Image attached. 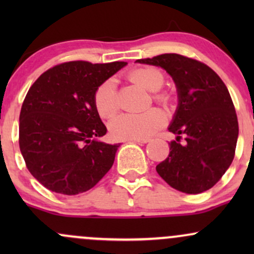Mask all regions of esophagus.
<instances>
[{"label": "esophagus", "mask_w": 254, "mask_h": 254, "mask_svg": "<svg viewBox=\"0 0 254 254\" xmlns=\"http://www.w3.org/2000/svg\"><path fill=\"white\" fill-rule=\"evenodd\" d=\"M130 141L136 142V143L144 144V143H148V142H149V139H148V138H133V139H130Z\"/></svg>", "instance_id": "esophagus-1"}]
</instances>
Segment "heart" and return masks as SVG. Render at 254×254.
<instances>
[{
    "label": "heart",
    "instance_id": "obj_1",
    "mask_svg": "<svg viewBox=\"0 0 254 254\" xmlns=\"http://www.w3.org/2000/svg\"><path fill=\"white\" fill-rule=\"evenodd\" d=\"M129 78L142 88L154 93V99L159 103L168 105L173 95L168 92H160L165 82V75L161 69L156 66H142L133 69L129 74ZM95 111L101 118L113 117L119 110V100L116 84L113 80L104 81L95 89L93 97ZM166 123L164 111L153 107L142 113H124L118 116L110 123L111 135L117 139L147 138L161 129Z\"/></svg>",
    "mask_w": 254,
    "mask_h": 254
}]
</instances>
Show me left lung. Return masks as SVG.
<instances>
[{
  "mask_svg": "<svg viewBox=\"0 0 254 254\" xmlns=\"http://www.w3.org/2000/svg\"><path fill=\"white\" fill-rule=\"evenodd\" d=\"M137 62L164 68L176 82L179 98L168 127L177 138L156 172L178 191L197 194L209 190L229 168L237 148L238 117L226 84L210 66L182 55Z\"/></svg>",
  "mask_w": 254,
  "mask_h": 254,
  "instance_id": "1",
  "label": "left lung"
}]
</instances>
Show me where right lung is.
<instances>
[{
  "mask_svg": "<svg viewBox=\"0 0 254 254\" xmlns=\"http://www.w3.org/2000/svg\"><path fill=\"white\" fill-rule=\"evenodd\" d=\"M124 65L127 62L61 63L43 72L28 89L20 112V150L27 170L50 191L82 193L112 167L119 144L97 139L107 129L93 97Z\"/></svg>",
  "mask_w": 254,
  "mask_h": 254,
  "instance_id": "obj_1",
  "label": "right lung"
}]
</instances>
